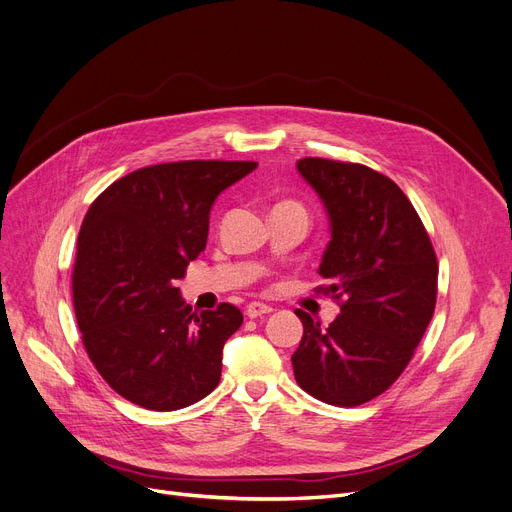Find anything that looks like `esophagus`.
<instances>
[{
  "mask_svg": "<svg viewBox=\"0 0 512 512\" xmlns=\"http://www.w3.org/2000/svg\"><path fill=\"white\" fill-rule=\"evenodd\" d=\"M263 314H272V307L265 305V303H259V301H253L247 305V316L249 318H259Z\"/></svg>",
  "mask_w": 512,
  "mask_h": 512,
  "instance_id": "1",
  "label": "esophagus"
}]
</instances>
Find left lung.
I'll list each match as a JSON object with an SVG mask.
<instances>
[{
    "label": "left lung",
    "instance_id": "1",
    "mask_svg": "<svg viewBox=\"0 0 512 512\" xmlns=\"http://www.w3.org/2000/svg\"><path fill=\"white\" fill-rule=\"evenodd\" d=\"M297 171L328 217L318 274L341 299L328 328L297 309L303 339L293 353L301 389L332 406H360L387 391L412 360L433 318L437 259L408 196L358 163L301 159Z\"/></svg>",
    "mask_w": 512,
    "mask_h": 512
}]
</instances>
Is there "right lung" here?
<instances>
[{
	"instance_id": "obj_1",
	"label": "right lung",
	"mask_w": 512,
	"mask_h": 512,
	"mask_svg": "<svg viewBox=\"0 0 512 512\" xmlns=\"http://www.w3.org/2000/svg\"><path fill=\"white\" fill-rule=\"evenodd\" d=\"M255 167H144L110 184L87 211L73 272L75 316L96 370L131 404L171 412L217 387L221 351L242 314L230 303L194 314L177 280L205 251L215 198Z\"/></svg>"
}]
</instances>
